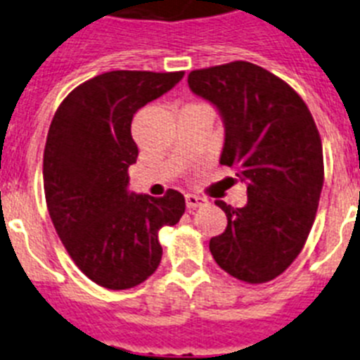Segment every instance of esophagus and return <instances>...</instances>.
I'll list each match as a JSON object with an SVG mask.
<instances>
[{
	"instance_id": "34e87169",
	"label": "esophagus",
	"mask_w": 360,
	"mask_h": 360,
	"mask_svg": "<svg viewBox=\"0 0 360 360\" xmlns=\"http://www.w3.org/2000/svg\"><path fill=\"white\" fill-rule=\"evenodd\" d=\"M207 203V200L202 198V196L198 195H186V205L187 209H196V207H202V205H205Z\"/></svg>"
}]
</instances>
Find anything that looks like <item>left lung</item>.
<instances>
[{"mask_svg":"<svg viewBox=\"0 0 360 360\" xmlns=\"http://www.w3.org/2000/svg\"><path fill=\"white\" fill-rule=\"evenodd\" d=\"M187 82L218 108L225 124L219 164L247 184L245 207L216 202L227 229L209 241L212 257L240 281H272L303 250L316 219L324 165L314 117L294 88L252 63L193 70Z\"/></svg>","mask_w":360,"mask_h":360,"instance_id":"1","label":"left lung"}]
</instances>
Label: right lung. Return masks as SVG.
Wrapping results in <instances>:
<instances>
[{
  "label": "right lung",
  "instance_id": "add662e5",
  "mask_svg": "<svg viewBox=\"0 0 360 360\" xmlns=\"http://www.w3.org/2000/svg\"><path fill=\"white\" fill-rule=\"evenodd\" d=\"M184 72L115 70L79 84L57 108L43 157L44 198L73 263L94 283L126 290L158 269V231L180 221L182 193H129L139 148L136 111L169 91Z\"/></svg>",
  "mask_w": 360,
  "mask_h": 360
}]
</instances>
